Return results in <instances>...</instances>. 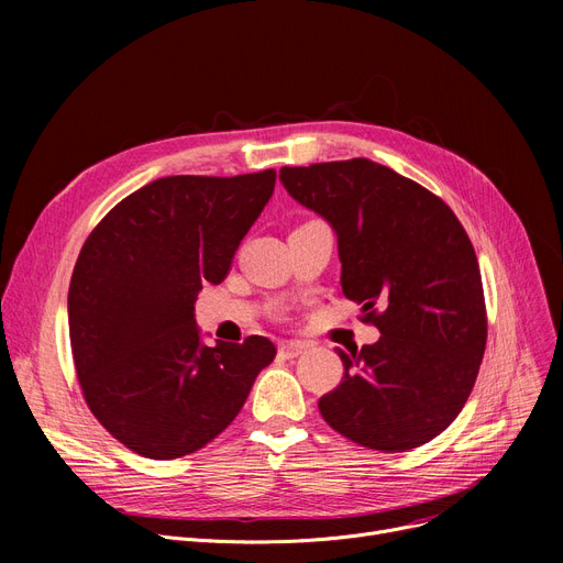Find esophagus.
Returning a JSON list of instances; mask_svg holds the SVG:
<instances>
[{
  "instance_id": "34e87169",
  "label": "esophagus",
  "mask_w": 563,
  "mask_h": 563,
  "mask_svg": "<svg viewBox=\"0 0 563 563\" xmlns=\"http://www.w3.org/2000/svg\"><path fill=\"white\" fill-rule=\"evenodd\" d=\"M303 351H306V344H303V342H285V344L278 346V353H280L283 358H287V361H289V358H299Z\"/></svg>"
}]
</instances>
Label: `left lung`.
<instances>
[{
    "mask_svg": "<svg viewBox=\"0 0 563 563\" xmlns=\"http://www.w3.org/2000/svg\"><path fill=\"white\" fill-rule=\"evenodd\" d=\"M280 183L333 225L344 297L380 331L361 351L338 349L344 378L319 399L321 418L369 450L424 445L456 420L486 349L467 232L429 189L365 157L283 166Z\"/></svg>",
    "mask_w": 563,
    "mask_h": 563,
    "instance_id": "1",
    "label": "left lung"
}]
</instances>
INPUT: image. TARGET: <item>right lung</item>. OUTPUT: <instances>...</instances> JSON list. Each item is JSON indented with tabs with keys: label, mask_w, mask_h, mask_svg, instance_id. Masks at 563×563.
<instances>
[{
	"label": "right lung",
	"mask_w": 563,
	"mask_h": 563,
	"mask_svg": "<svg viewBox=\"0 0 563 563\" xmlns=\"http://www.w3.org/2000/svg\"><path fill=\"white\" fill-rule=\"evenodd\" d=\"M276 170L170 175L118 202L84 242L68 291L73 361L98 422L145 459L187 456L242 410L276 356L262 335L200 342L194 303L219 285Z\"/></svg>",
	"instance_id": "right-lung-1"
}]
</instances>
